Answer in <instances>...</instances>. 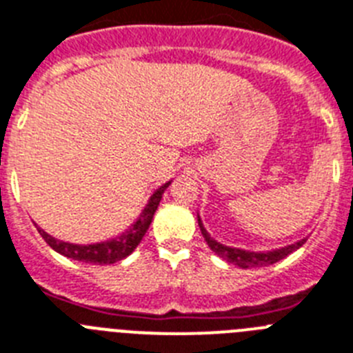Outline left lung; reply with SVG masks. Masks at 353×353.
Wrapping results in <instances>:
<instances>
[{
	"mask_svg": "<svg viewBox=\"0 0 353 353\" xmlns=\"http://www.w3.org/2000/svg\"><path fill=\"white\" fill-rule=\"evenodd\" d=\"M197 221H199L201 233H203L206 244L210 245V250L215 251V253H217L221 259L228 260L230 263H235V265H239V268H242V269L265 268V265L276 263L278 260L285 259L287 254H291L292 251H296L298 248H301V245L305 244V241H307V239H301L300 242H296V244H292V245H285V248H280V250L268 251V253H253V251L236 250V248H228V245L219 244V242L213 241L212 236H210V233L204 230L203 222H201L199 217H197Z\"/></svg>",
	"mask_w": 353,
	"mask_h": 353,
	"instance_id": "left-lung-1",
	"label": "left lung"
}]
</instances>
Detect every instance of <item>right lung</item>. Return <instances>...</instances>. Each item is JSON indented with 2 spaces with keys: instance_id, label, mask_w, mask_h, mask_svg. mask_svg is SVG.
Here are the masks:
<instances>
[{
  "instance_id": "obj_1",
  "label": "right lung",
  "mask_w": 353,
  "mask_h": 353,
  "mask_svg": "<svg viewBox=\"0 0 353 353\" xmlns=\"http://www.w3.org/2000/svg\"><path fill=\"white\" fill-rule=\"evenodd\" d=\"M170 183H165L161 188L154 192L152 197L149 199V204L145 206L143 213L140 215V219L132 224L125 233H121L120 236L112 239L108 242H100V244H90V245H79V244H68V242H61L57 239L50 236L48 233L43 232L41 228H37L46 244L55 250L57 253L64 254L68 259L79 260V262L85 263H99V265H105V263H114L123 260L125 256L132 253L136 250V245L140 244L143 235L149 230L150 222H152L154 212L158 210V204L161 201L163 192L167 190V186Z\"/></svg>"
}]
</instances>
